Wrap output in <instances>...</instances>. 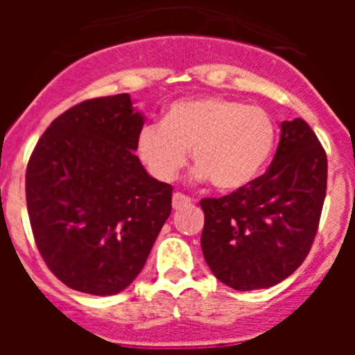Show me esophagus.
Returning <instances> with one entry per match:
<instances>
[{
  "mask_svg": "<svg viewBox=\"0 0 355 355\" xmlns=\"http://www.w3.org/2000/svg\"><path fill=\"white\" fill-rule=\"evenodd\" d=\"M192 205V199L187 196H183V193L175 192L174 196H172V208L174 209H181L184 208V206H190Z\"/></svg>",
  "mask_w": 355,
  "mask_h": 355,
  "instance_id": "obj_1",
  "label": "esophagus"
}]
</instances>
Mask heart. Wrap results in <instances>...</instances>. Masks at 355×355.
Segmentation results:
<instances>
[{
    "label": "heart",
    "instance_id": "obj_1",
    "mask_svg": "<svg viewBox=\"0 0 355 355\" xmlns=\"http://www.w3.org/2000/svg\"><path fill=\"white\" fill-rule=\"evenodd\" d=\"M274 119L258 106L218 96L172 103L162 122L137 135V155L158 181H172L184 167L188 149L197 163L193 180H211L231 192L252 183L275 146Z\"/></svg>",
    "mask_w": 355,
    "mask_h": 355
}]
</instances>
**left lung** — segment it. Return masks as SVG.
<instances>
[{"label":"left lung","mask_w":355,"mask_h":355,"mask_svg":"<svg viewBox=\"0 0 355 355\" xmlns=\"http://www.w3.org/2000/svg\"><path fill=\"white\" fill-rule=\"evenodd\" d=\"M327 190V156L302 119L281 122L268 171L220 199H202V254L225 286L270 288L306 259Z\"/></svg>","instance_id":"left-lung-1"}]
</instances>
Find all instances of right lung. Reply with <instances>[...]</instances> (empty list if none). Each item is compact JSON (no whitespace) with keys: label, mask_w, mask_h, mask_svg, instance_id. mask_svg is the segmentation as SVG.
I'll list each match as a JSON object with an SVG mask.
<instances>
[{"label":"right lung","mask_w":355,"mask_h":355,"mask_svg":"<svg viewBox=\"0 0 355 355\" xmlns=\"http://www.w3.org/2000/svg\"><path fill=\"white\" fill-rule=\"evenodd\" d=\"M144 122L130 94L96 97L56 117L31 153V231L49 270L72 290H126L171 215L172 187L135 155Z\"/></svg>","instance_id":"1"}]
</instances>
